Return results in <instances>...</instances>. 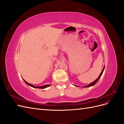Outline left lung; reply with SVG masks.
<instances>
[{
  "label": "left lung",
  "instance_id": "1",
  "mask_svg": "<svg viewBox=\"0 0 124 124\" xmlns=\"http://www.w3.org/2000/svg\"><path fill=\"white\" fill-rule=\"evenodd\" d=\"M104 67H103V70H102V71H101V73L100 74V75H99V77L97 78V79L95 80V81H94L92 83H90L89 84H88L87 86H84V87H91V86H93V85H94L97 82H98V81L99 80V79L101 77V76H102V73H103V71H104ZM76 86H77L78 87V86H77V85H75Z\"/></svg>",
  "mask_w": 124,
  "mask_h": 124
}]
</instances>
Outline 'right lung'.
Masks as SVG:
<instances>
[{
  "instance_id": "1",
  "label": "right lung",
  "mask_w": 124,
  "mask_h": 124,
  "mask_svg": "<svg viewBox=\"0 0 124 124\" xmlns=\"http://www.w3.org/2000/svg\"><path fill=\"white\" fill-rule=\"evenodd\" d=\"M24 82H25V83H26V84H27V85H29L30 86H31V87H33V88H42V89H44V88H46L48 87V86H50L51 85H50V84H47V85H43V86H37V87H36V86H33V85L32 84H31L28 83V82H27L26 81H25L24 80Z\"/></svg>"
}]
</instances>
